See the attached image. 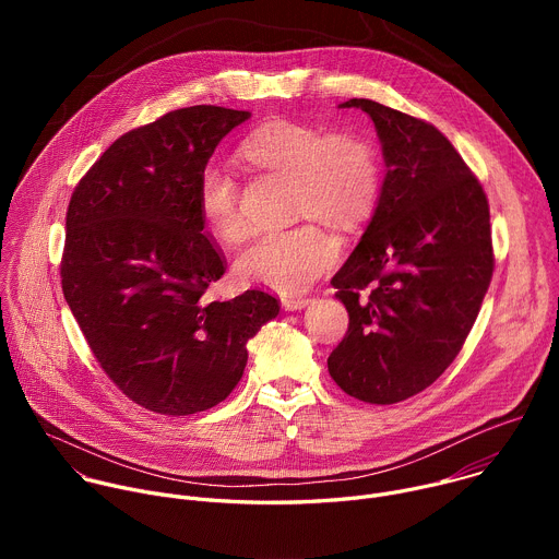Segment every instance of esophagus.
Segmentation results:
<instances>
[{
	"label": "esophagus",
	"instance_id": "34e87169",
	"mask_svg": "<svg viewBox=\"0 0 559 559\" xmlns=\"http://www.w3.org/2000/svg\"><path fill=\"white\" fill-rule=\"evenodd\" d=\"M281 305H283V309H287V311H296V309L307 307V305H309V298H305V296H283V298H281Z\"/></svg>",
	"mask_w": 559,
	"mask_h": 559
}]
</instances>
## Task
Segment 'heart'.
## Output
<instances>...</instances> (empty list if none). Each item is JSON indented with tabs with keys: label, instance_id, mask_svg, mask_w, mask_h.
<instances>
[{
	"label": "heart",
	"instance_id": "obj_1",
	"mask_svg": "<svg viewBox=\"0 0 559 559\" xmlns=\"http://www.w3.org/2000/svg\"><path fill=\"white\" fill-rule=\"evenodd\" d=\"M241 152L267 170L292 177L294 214L352 225L369 214L380 190V164L373 145L354 132H332L298 123L270 121L257 128ZM197 205L205 225L223 241L246 234L231 173L205 164L197 179ZM341 254V243L316 225L259 231L236 259L241 278L278 292H300L321 278Z\"/></svg>",
	"mask_w": 559,
	"mask_h": 559
}]
</instances>
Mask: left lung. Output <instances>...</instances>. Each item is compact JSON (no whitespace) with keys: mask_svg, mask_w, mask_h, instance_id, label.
I'll return each instance as SVG.
<instances>
[{"mask_svg":"<svg viewBox=\"0 0 559 559\" xmlns=\"http://www.w3.org/2000/svg\"><path fill=\"white\" fill-rule=\"evenodd\" d=\"M376 126L386 175L360 243L332 285L349 328L330 354L336 384L371 405L427 389L460 354L493 276L489 201L431 123L349 99Z\"/></svg>","mask_w":559,"mask_h":559,"instance_id":"left-lung-1","label":"left lung"}]
</instances>
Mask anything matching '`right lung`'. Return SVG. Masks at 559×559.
<instances>
[{"instance_id":"right-lung-1","label":"right lung","mask_w":559,"mask_h":559,"mask_svg":"<svg viewBox=\"0 0 559 559\" xmlns=\"http://www.w3.org/2000/svg\"><path fill=\"white\" fill-rule=\"evenodd\" d=\"M252 115L192 106L119 136L72 192L61 287L95 358L132 403L166 416L231 393L248 341L281 305L261 289L207 300L225 259L203 231L197 179Z\"/></svg>"}]
</instances>
